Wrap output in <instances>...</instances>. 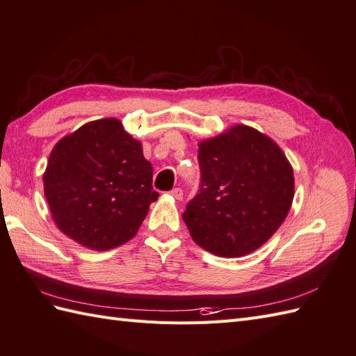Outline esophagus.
I'll list each match as a JSON object with an SVG mask.
<instances>
[{"label":"esophagus","instance_id":"34e87169","mask_svg":"<svg viewBox=\"0 0 356 356\" xmlns=\"http://www.w3.org/2000/svg\"><path fill=\"white\" fill-rule=\"evenodd\" d=\"M170 195L175 199H178V201H181V199H183V190H181L179 187H175L170 190Z\"/></svg>","mask_w":356,"mask_h":356}]
</instances>
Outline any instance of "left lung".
Here are the masks:
<instances>
[{"label": "left lung", "mask_w": 356, "mask_h": 356, "mask_svg": "<svg viewBox=\"0 0 356 356\" xmlns=\"http://www.w3.org/2000/svg\"><path fill=\"white\" fill-rule=\"evenodd\" d=\"M197 146L201 184L183 214L190 236L218 257L254 252L290 211L291 164L270 137L246 125Z\"/></svg>", "instance_id": "obj_1"}]
</instances>
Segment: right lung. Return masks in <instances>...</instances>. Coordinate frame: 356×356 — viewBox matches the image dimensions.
<instances>
[{"mask_svg":"<svg viewBox=\"0 0 356 356\" xmlns=\"http://www.w3.org/2000/svg\"><path fill=\"white\" fill-rule=\"evenodd\" d=\"M43 190L57 228L92 250L131 240L159 197L142 143L115 118L86 124L54 146Z\"/></svg>","mask_w":356,"mask_h":356,"instance_id":"obj_1","label":"right lung"}]
</instances>
